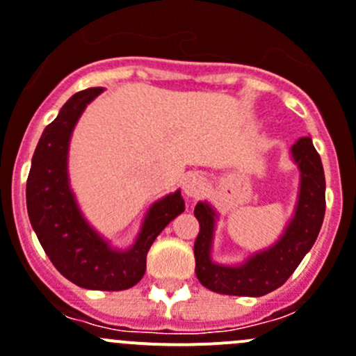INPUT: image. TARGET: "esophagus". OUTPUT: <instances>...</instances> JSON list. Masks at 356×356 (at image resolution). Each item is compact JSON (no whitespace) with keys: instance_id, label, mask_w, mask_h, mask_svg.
Masks as SVG:
<instances>
[{"instance_id":"esophagus-1","label":"esophagus","mask_w":356,"mask_h":356,"mask_svg":"<svg viewBox=\"0 0 356 356\" xmlns=\"http://www.w3.org/2000/svg\"><path fill=\"white\" fill-rule=\"evenodd\" d=\"M205 188L207 181L202 174H198V172H189V174H186L184 182H182V189H184L186 196H189V198H198L205 191Z\"/></svg>"}]
</instances>
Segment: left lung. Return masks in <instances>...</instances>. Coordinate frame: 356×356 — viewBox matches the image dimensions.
I'll list each match as a JSON object with an SVG mask.
<instances>
[{
    "mask_svg": "<svg viewBox=\"0 0 356 356\" xmlns=\"http://www.w3.org/2000/svg\"><path fill=\"white\" fill-rule=\"evenodd\" d=\"M299 168V193L294 216L271 247L254 252L240 264H220L212 259L213 233L219 213L209 202H198L195 216L200 233L195 241L196 277L209 291L227 296L270 294L282 287L312 250L325 216V175L312 137H301L291 147Z\"/></svg>",
    "mask_w": 356,
    "mask_h": 356,
    "instance_id": "8db88e82",
    "label": "left lung"
}]
</instances>
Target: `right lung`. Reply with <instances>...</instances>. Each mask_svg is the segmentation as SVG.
Wrapping results in <instances>:
<instances>
[{"label": "right lung", "mask_w": 356, "mask_h": 356, "mask_svg": "<svg viewBox=\"0 0 356 356\" xmlns=\"http://www.w3.org/2000/svg\"><path fill=\"white\" fill-rule=\"evenodd\" d=\"M102 92L95 86L74 94L43 130L31 161L26 202L31 226L62 277L92 291H125L144 277L147 250L165 226L184 212V200L179 189L156 200L125 250L113 247L85 219L69 184V143L79 116Z\"/></svg>", "instance_id": "obj_1"}]
</instances>
